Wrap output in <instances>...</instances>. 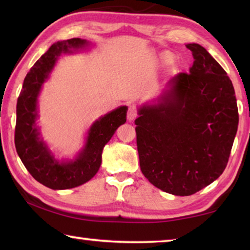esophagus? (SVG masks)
Wrapping results in <instances>:
<instances>
[{"instance_id":"1","label":"esophagus","mask_w":250,"mask_h":250,"mask_svg":"<svg viewBox=\"0 0 250 250\" xmlns=\"http://www.w3.org/2000/svg\"><path fill=\"white\" fill-rule=\"evenodd\" d=\"M126 117H128V120L129 121H132L134 120L135 118L138 117V108L135 104H131L129 105V109H128V113H126Z\"/></svg>"}]
</instances>
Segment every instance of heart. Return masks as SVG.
I'll return each instance as SVG.
<instances>
[{"instance_id":"1","label":"heart","mask_w":250,"mask_h":250,"mask_svg":"<svg viewBox=\"0 0 250 250\" xmlns=\"http://www.w3.org/2000/svg\"><path fill=\"white\" fill-rule=\"evenodd\" d=\"M166 58H167V61H168V62H171L172 59H173V56H172V54H167L166 55Z\"/></svg>"}]
</instances>
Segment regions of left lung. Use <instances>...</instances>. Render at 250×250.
<instances>
[{
	"label": "left lung",
	"mask_w": 250,
	"mask_h": 250,
	"mask_svg": "<svg viewBox=\"0 0 250 250\" xmlns=\"http://www.w3.org/2000/svg\"><path fill=\"white\" fill-rule=\"evenodd\" d=\"M194 62L170 80L158 104L134 121L140 168L151 184L177 196L201 191L222 175L238 126L231 80L198 44Z\"/></svg>",
	"instance_id": "left-lung-1"
}]
</instances>
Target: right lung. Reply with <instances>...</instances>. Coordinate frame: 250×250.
I'll use <instances>...</instances> for the list:
<instances>
[{"mask_svg":"<svg viewBox=\"0 0 250 250\" xmlns=\"http://www.w3.org/2000/svg\"><path fill=\"white\" fill-rule=\"evenodd\" d=\"M84 40L70 39L57 42L35 62L24 79L16 105L15 147L25 167L37 182L52 189H67L89 181L98 172L104 146L118 126L126 121L128 108L124 105L97 120L88 132L84 149L75 161L59 163L40 140L36 128L37 97L42 84L52 71L57 56L70 48L83 47Z\"/></svg>","mask_w":250,"mask_h":250,"instance_id":"obj_1","label":"right lung"}]
</instances>
